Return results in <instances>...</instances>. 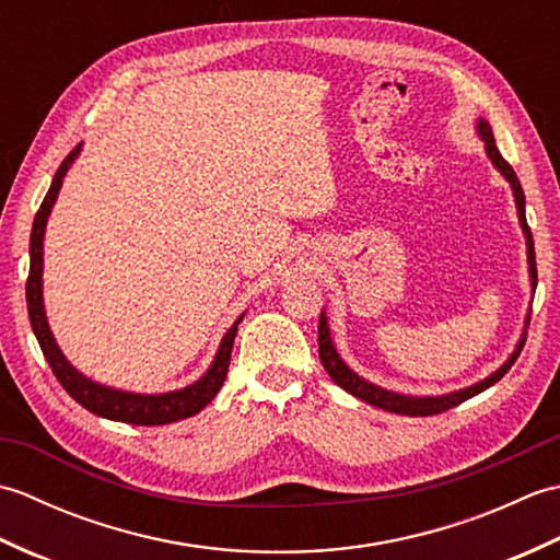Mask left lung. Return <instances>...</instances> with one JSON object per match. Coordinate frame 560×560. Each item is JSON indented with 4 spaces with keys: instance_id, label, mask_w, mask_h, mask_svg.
<instances>
[{
    "instance_id": "obj_1",
    "label": "left lung",
    "mask_w": 560,
    "mask_h": 560,
    "mask_svg": "<svg viewBox=\"0 0 560 560\" xmlns=\"http://www.w3.org/2000/svg\"><path fill=\"white\" fill-rule=\"evenodd\" d=\"M477 132H479V137L483 139L486 153H489V159L493 161L495 168L501 171V175L510 183V187H513L520 225H522V231H525V237H527V261H529L532 289H537V257H534V241H532V231H529L527 217H525V192H522V185H520V180H517L513 165H510V163L501 156V151H498L493 132H491V125L486 122V120H479ZM525 325H529V317H527ZM525 335H527V331H525ZM525 335H522V339L517 341V349L513 351V355H510V359H508L501 368H498V371H495L493 375L481 380V383H477V385L464 387V389H457V392H450V395H440V397H409V395H397V392L383 389V387H377V385H373V383H368V380H363L361 375H355V373L351 371V368L341 361V355L337 353L335 343H331L325 311H323V315H319L317 343H319V361H323L327 375H329L331 380H335V383H337L341 389H347L349 395L363 399L365 404H373V407H377V409L392 411V413H404V416H435V413H443V411H447V409H452V407H457V404L467 401V399H471L474 395H479V392H483V389H489L491 385H495L498 380H501V377L510 371V368H513V363L517 361V355H520L522 347H525Z\"/></svg>"
}]
</instances>
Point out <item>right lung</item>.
Here are the masks:
<instances>
[{
	"mask_svg": "<svg viewBox=\"0 0 560 560\" xmlns=\"http://www.w3.org/2000/svg\"><path fill=\"white\" fill-rule=\"evenodd\" d=\"M79 151H81V144L77 149H71L69 156L62 161V165H59L55 177H52V185H50V189H47L43 205L33 219L31 269H28V281H26V303H28V317H31L33 335H35V339H38L45 361L50 363L55 377L59 380V385L69 392L71 399H77L81 407L89 409L91 413L103 416V419H110V421L132 423V425H165V423H175L180 419H189V416H195L197 411L205 409L207 404L217 397V392L221 389L225 373H229L233 339L237 335V325H241L243 315L235 319L229 331H225V337L221 339V347L217 351V359H213L209 371L189 387L165 392V395H135V392H122V389H113V387L93 383V380L81 375L77 368L65 359V353L59 351L57 341L52 337L50 325H47L45 307H43L45 223H47V217H50L52 205L59 195V187H62L69 165L74 163Z\"/></svg>",
	"mask_w": 560,
	"mask_h": 560,
	"instance_id": "obj_1",
	"label": "right lung"
}]
</instances>
